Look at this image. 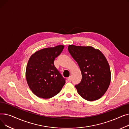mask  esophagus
Wrapping results in <instances>:
<instances>
[{
  "instance_id": "34e87169",
  "label": "esophagus",
  "mask_w": 129,
  "mask_h": 129,
  "mask_svg": "<svg viewBox=\"0 0 129 129\" xmlns=\"http://www.w3.org/2000/svg\"><path fill=\"white\" fill-rule=\"evenodd\" d=\"M68 80L69 81V82H71L72 81V77L71 76H70L69 77H68Z\"/></svg>"
}]
</instances>
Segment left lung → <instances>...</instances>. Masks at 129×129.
Wrapping results in <instances>:
<instances>
[{
	"label": "left lung",
	"mask_w": 129,
	"mask_h": 129,
	"mask_svg": "<svg viewBox=\"0 0 129 129\" xmlns=\"http://www.w3.org/2000/svg\"><path fill=\"white\" fill-rule=\"evenodd\" d=\"M68 50L82 73V80L75 86L78 94L88 101L99 99L107 90L111 81L110 69L106 58L92 46L70 45Z\"/></svg>",
	"instance_id": "1"
}]
</instances>
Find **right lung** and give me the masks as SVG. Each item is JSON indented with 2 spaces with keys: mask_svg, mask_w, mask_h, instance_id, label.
<instances>
[{
  "mask_svg": "<svg viewBox=\"0 0 129 129\" xmlns=\"http://www.w3.org/2000/svg\"><path fill=\"white\" fill-rule=\"evenodd\" d=\"M64 45L48 47L37 51L26 65V82L33 93L39 98H51L56 95L65 83L54 66V59L63 50Z\"/></svg>",
  "mask_w": 129,
  "mask_h": 129,
  "instance_id": "1",
  "label": "right lung"
}]
</instances>
